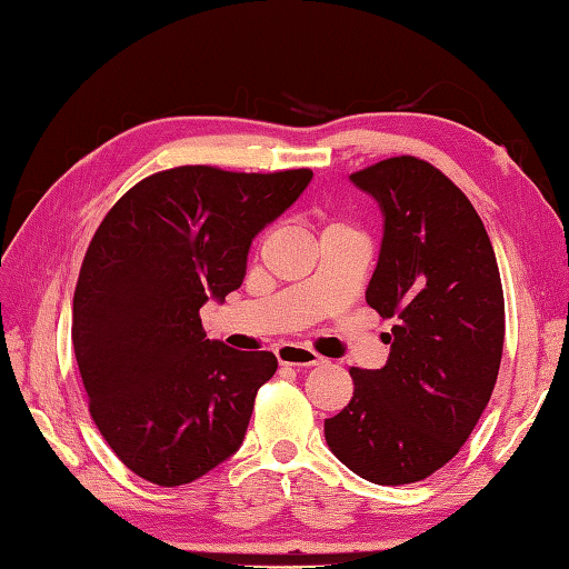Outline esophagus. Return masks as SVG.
I'll list each match as a JSON object with an SVG mask.
<instances>
[{
	"instance_id": "obj_1",
	"label": "esophagus",
	"mask_w": 569,
	"mask_h": 569,
	"mask_svg": "<svg viewBox=\"0 0 569 569\" xmlns=\"http://www.w3.org/2000/svg\"><path fill=\"white\" fill-rule=\"evenodd\" d=\"M277 362L289 367H318L323 365V357L309 348H301V345H284L277 350Z\"/></svg>"
}]
</instances>
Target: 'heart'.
<instances>
[{"instance_id":"obj_1","label":"heart","mask_w":569,"mask_h":569,"mask_svg":"<svg viewBox=\"0 0 569 569\" xmlns=\"http://www.w3.org/2000/svg\"><path fill=\"white\" fill-rule=\"evenodd\" d=\"M328 229H340V224H332V227H328Z\"/></svg>"}]
</instances>
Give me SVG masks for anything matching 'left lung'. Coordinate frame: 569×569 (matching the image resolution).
Returning <instances> with one entry per match:
<instances>
[{
  "mask_svg": "<svg viewBox=\"0 0 569 569\" xmlns=\"http://www.w3.org/2000/svg\"><path fill=\"white\" fill-rule=\"evenodd\" d=\"M379 202L383 239L367 303L396 326L381 369H350L355 393L326 420L330 451L377 485L449 463L492 396L505 295L488 231L451 180L418 157L350 176Z\"/></svg>",
  "mask_w": 569,
  "mask_h": 569,
  "instance_id": "left-lung-1",
  "label": "left lung"
}]
</instances>
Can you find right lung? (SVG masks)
Here are the masks:
<instances>
[{
	"instance_id": "obj_1",
	"label": "right lung",
	"mask_w": 569,
	"mask_h": 569,
	"mask_svg": "<svg viewBox=\"0 0 569 569\" xmlns=\"http://www.w3.org/2000/svg\"><path fill=\"white\" fill-rule=\"evenodd\" d=\"M311 178L176 166L132 186L96 229L72 342L91 418L132 473L176 488L241 447L277 359L207 340L200 309L241 287L258 231Z\"/></svg>"
}]
</instances>
